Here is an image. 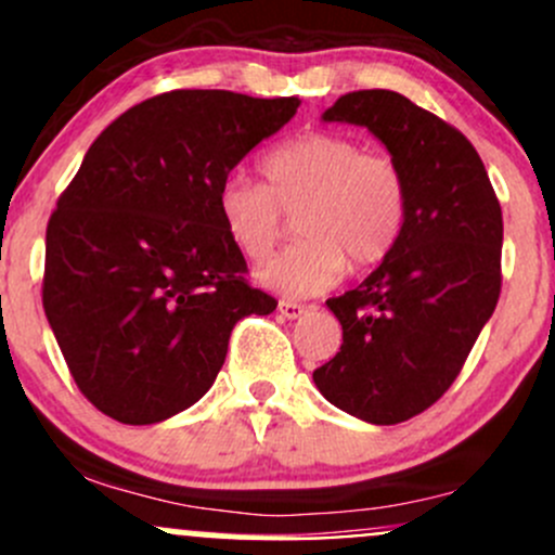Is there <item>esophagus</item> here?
<instances>
[{
    "label": "esophagus",
    "mask_w": 555,
    "mask_h": 555,
    "mask_svg": "<svg viewBox=\"0 0 555 555\" xmlns=\"http://www.w3.org/2000/svg\"><path fill=\"white\" fill-rule=\"evenodd\" d=\"M279 311H282L284 319H297L302 311H306V308L295 300H279Z\"/></svg>",
    "instance_id": "obj_1"
}]
</instances>
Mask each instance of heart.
<instances>
[{
  "label": "heart",
  "instance_id": "b5f03b06",
  "mask_svg": "<svg viewBox=\"0 0 555 555\" xmlns=\"http://www.w3.org/2000/svg\"><path fill=\"white\" fill-rule=\"evenodd\" d=\"M266 183L233 172L218 185L220 223L244 258L262 262L295 215L300 242L284 249L258 279L287 297L330 289L351 271H372L390 258L410 218V183L388 151L359 138L308 130L266 151Z\"/></svg>",
  "mask_w": 555,
  "mask_h": 555
}]
</instances>
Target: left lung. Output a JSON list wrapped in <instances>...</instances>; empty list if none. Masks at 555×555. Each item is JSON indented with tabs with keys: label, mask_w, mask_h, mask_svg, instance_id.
Masks as SVG:
<instances>
[{
	"label": "left lung",
	"mask_w": 555,
	"mask_h": 555,
	"mask_svg": "<svg viewBox=\"0 0 555 555\" xmlns=\"http://www.w3.org/2000/svg\"><path fill=\"white\" fill-rule=\"evenodd\" d=\"M322 119L361 125L383 140L410 183V218L388 260L326 300L343 346L313 383L348 415L404 423L457 380L494 313L503 209L470 140L399 92H348Z\"/></svg>",
	"instance_id": "1"
}]
</instances>
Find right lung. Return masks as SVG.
<instances>
[{"label":"right lung","instance_id":"right-lung-1","mask_svg":"<svg viewBox=\"0 0 555 555\" xmlns=\"http://www.w3.org/2000/svg\"><path fill=\"white\" fill-rule=\"evenodd\" d=\"M297 98L172 90L114 119L47 223L42 306L103 415L151 425L218 377L238 319L276 308L247 282L218 185L295 116Z\"/></svg>","mask_w":555,"mask_h":555}]
</instances>
